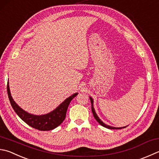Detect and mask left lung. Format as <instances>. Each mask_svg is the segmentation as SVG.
Returning a JSON list of instances; mask_svg holds the SVG:
<instances>
[{"mask_svg":"<svg viewBox=\"0 0 159 159\" xmlns=\"http://www.w3.org/2000/svg\"><path fill=\"white\" fill-rule=\"evenodd\" d=\"M90 100H91V110H92V112H93V116L95 119L96 120L100 123V125H101L102 126H103L104 127H106L107 129H122V127H111L109 126V125H107L106 124H104V122L101 120L99 118V117L97 116L96 113H95V109L93 107V98L91 97H90ZM125 127H122V128H125Z\"/></svg>","mask_w":159,"mask_h":159,"instance_id":"1","label":"left lung"}]
</instances>
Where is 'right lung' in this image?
<instances>
[{"mask_svg":"<svg viewBox=\"0 0 159 159\" xmlns=\"http://www.w3.org/2000/svg\"><path fill=\"white\" fill-rule=\"evenodd\" d=\"M7 90L11 105L14 109V111L16 113V114L25 123L36 129L40 131L52 130L57 127L59 125H60L66 118V114L68 107L70 101L78 94L76 93L72 95L71 96L68 97L61 104H59V106L57 107L55 110H53L52 111L50 112L49 113L45 115L36 116L25 111L15 102L11 95L9 82H7Z\"/></svg>","mask_w":159,"mask_h":159,"instance_id":"right-lung-1","label":"right lung"}]
</instances>
